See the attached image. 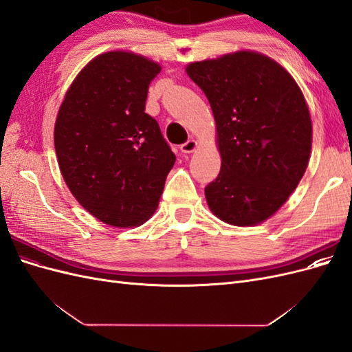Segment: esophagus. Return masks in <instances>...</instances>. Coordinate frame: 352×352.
I'll use <instances>...</instances> for the list:
<instances>
[{"label":"esophagus","instance_id":"1","mask_svg":"<svg viewBox=\"0 0 352 352\" xmlns=\"http://www.w3.org/2000/svg\"><path fill=\"white\" fill-rule=\"evenodd\" d=\"M197 146H198V142L195 140H189L185 144L180 145V151L185 153V154H190V153H194L197 150Z\"/></svg>","mask_w":352,"mask_h":352}]
</instances>
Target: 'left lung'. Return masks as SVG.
Instances as JSON below:
<instances>
[{"mask_svg":"<svg viewBox=\"0 0 352 352\" xmlns=\"http://www.w3.org/2000/svg\"><path fill=\"white\" fill-rule=\"evenodd\" d=\"M216 120L220 173L206 188L212 214L255 226L278 211L302 179L311 155L308 105L291 73L257 51L189 63Z\"/></svg>","mask_w":352,"mask_h":352,"instance_id":"obj_1","label":"left lung"}]
</instances>
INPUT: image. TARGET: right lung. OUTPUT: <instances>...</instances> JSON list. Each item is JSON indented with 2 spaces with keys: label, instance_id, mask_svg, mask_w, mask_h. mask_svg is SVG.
I'll return each mask as SVG.
<instances>
[{
  "label": "right lung",
  "instance_id": "add662e5",
  "mask_svg": "<svg viewBox=\"0 0 352 352\" xmlns=\"http://www.w3.org/2000/svg\"><path fill=\"white\" fill-rule=\"evenodd\" d=\"M158 63L132 51L92 58L69 87L54 124V146L72 195L113 228L140 226L163 194L176 155L145 113Z\"/></svg>",
  "mask_w": 352,
  "mask_h": 352
}]
</instances>
